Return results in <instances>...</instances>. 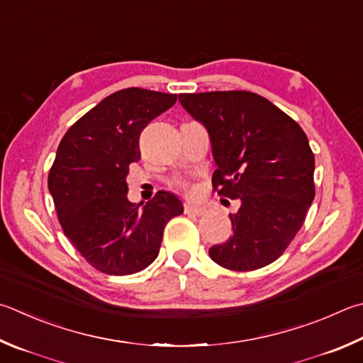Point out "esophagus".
I'll use <instances>...</instances> for the list:
<instances>
[{
	"mask_svg": "<svg viewBox=\"0 0 363 363\" xmlns=\"http://www.w3.org/2000/svg\"><path fill=\"white\" fill-rule=\"evenodd\" d=\"M184 211H186V214H194V216L206 214V208L195 206V204H186V206H184Z\"/></svg>",
	"mask_w": 363,
	"mask_h": 363,
	"instance_id": "esophagus-1",
	"label": "esophagus"
}]
</instances>
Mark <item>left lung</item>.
Masks as SVG:
<instances>
[{
	"label": "left lung",
	"instance_id": "obj_1",
	"mask_svg": "<svg viewBox=\"0 0 363 363\" xmlns=\"http://www.w3.org/2000/svg\"><path fill=\"white\" fill-rule=\"evenodd\" d=\"M182 108L206 128L217 169L214 189L240 209L233 235L209 249L233 272L267 267L298 233L314 200V155L305 131L252 91L181 94Z\"/></svg>",
	"mask_w": 363,
	"mask_h": 363
}]
</instances>
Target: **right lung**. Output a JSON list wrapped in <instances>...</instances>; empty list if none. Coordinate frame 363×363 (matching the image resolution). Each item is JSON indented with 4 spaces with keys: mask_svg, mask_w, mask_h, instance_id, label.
Instances as JSON below:
<instances>
[{
    "mask_svg": "<svg viewBox=\"0 0 363 363\" xmlns=\"http://www.w3.org/2000/svg\"><path fill=\"white\" fill-rule=\"evenodd\" d=\"M174 103L173 94L118 90L79 118L57 149L48 186L58 220L72 246L103 273L147 268L159 255L164 225L184 213L182 201L167 190L144 206L127 199L141 131Z\"/></svg>",
    "mask_w": 363,
    "mask_h": 363,
    "instance_id": "1",
    "label": "right lung"
}]
</instances>
